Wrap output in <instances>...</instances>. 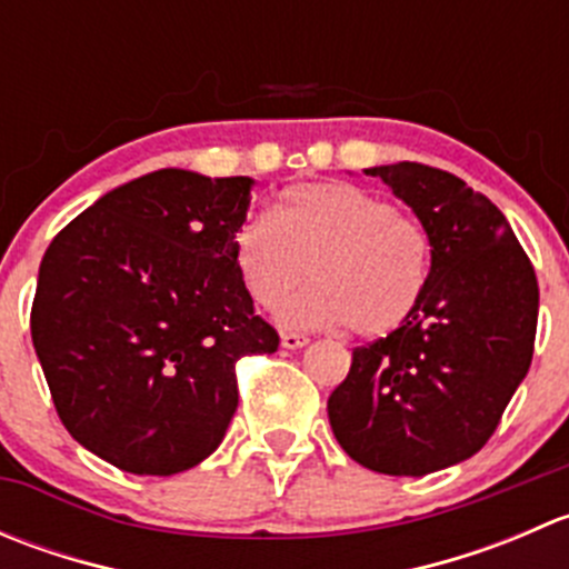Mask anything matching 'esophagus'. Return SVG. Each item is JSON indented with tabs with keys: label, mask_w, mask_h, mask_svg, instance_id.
<instances>
[{
	"label": "esophagus",
	"mask_w": 569,
	"mask_h": 569,
	"mask_svg": "<svg viewBox=\"0 0 569 569\" xmlns=\"http://www.w3.org/2000/svg\"><path fill=\"white\" fill-rule=\"evenodd\" d=\"M308 343L306 336H300V332H283L280 336V347L283 349H302Z\"/></svg>",
	"instance_id": "1"
}]
</instances>
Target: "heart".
Instances as JSON below:
<instances>
[{"label": "heart", "mask_w": 569, "mask_h": 569, "mask_svg": "<svg viewBox=\"0 0 569 569\" xmlns=\"http://www.w3.org/2000/svg\"><path fill=\"white\" fill-rule=\"evenodd\" d=\"M237 272L252 302L278 308L312 272L315 283L278 311L291 330L355 327L388 336L421 306L432 248L412 217L341 181L297 183L272 214H252L233 239Z\"/></svg>", "instance_id": "b5f03b06"}]
</instances>
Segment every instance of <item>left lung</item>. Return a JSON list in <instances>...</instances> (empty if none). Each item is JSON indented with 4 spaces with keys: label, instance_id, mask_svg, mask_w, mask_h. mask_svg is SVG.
Segmentation results:
<instances>
[{
    "label": "left lung",
    "instance_id": "8db88e82",
    "mask_svg": "<svg viewBox=\"0 0 569 569\" xmlns=\"http://www.w3.org/2000/svg\"><path fill=\"white\" fill-rule=\"evenodd\" d=\"M363 173L410 206L432 267L416 313L355 349L327 416L363 468L427 476L473 457L529 375L537 274L507 217L462 178L418 162Z\"/></svg>",
    "mask_w": 569,
    "mask_h": 569
}]
</instances>
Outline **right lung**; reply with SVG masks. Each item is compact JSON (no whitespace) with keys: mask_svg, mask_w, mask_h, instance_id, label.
<instances>
[{"mask_svg":"<svg viewBox=\"0 0 569 569\" xmlns=\"http://www.w3.org/2000/svg\"><path fill=\"white\" fill-rule=\"evenodd\" d=\"M252 183L153 170L101 194L40 261L30 327L57 416L126 473L203 462L237 412V360L278 349L233 258Z\"/></svg>","mask_w":569,"mask_h":569,"instance_id":"add662e5","label":"right lung"}]
</instances>
